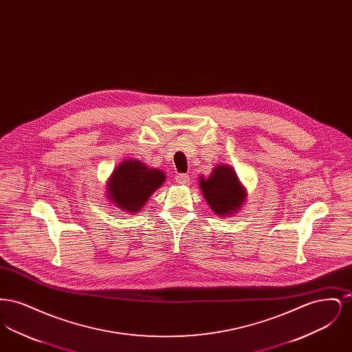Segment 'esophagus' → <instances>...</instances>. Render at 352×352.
I'll return each mask as SVG.
<instances>
[{
	"label": "esophagus",
	"mask_w": 352,
	"mask_h": 352,
	"mask_svg": "<svg viewBox=\"0 0 352 352\" xmlns=\"http://www.w3.org/2000/svg\"><path fill=\"white\" fill-rule=\"evenodd\" d=\"M175 182L178 184H182V186L188 184V182H190V177H188L187 174H178V175L175 177Z\"/></svg>",
	"instance_id": "34e87169"
}]
</instances>
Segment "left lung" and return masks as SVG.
<instances>
[{"label":"left lung","mask_w":352,"mask_h":352,"mask_svg":"<svg viewBox=\"0 0 352 352\" xmlns=\"http://www.w3.org/2000/svg\"><path fill=\"white\" fill-rule=\"evenodd\" d=\"M204 201L220 218L236 214L247 199V188L240 182L232 166L219 164L208 178L199 177Z\"/></svg>","instance_id":"obj_1"}]
</instances>
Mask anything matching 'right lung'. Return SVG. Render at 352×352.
<instances>
[{"instance_id": "1", "label": "right lung", "mask_w": 352, "mask_h": 352, "mask_svg": "<svg viewBox=\"0 0 352 352\" xmlns=\"http://www.w3.org/2000/svg\"><path fill=\"white\" fill-rule=\"evenodd\" d=\"M166 181L161 168H151L138 160H125L107 181V199L129 214L140 212L153 192Z\"/></svg>"}]
</instances>
